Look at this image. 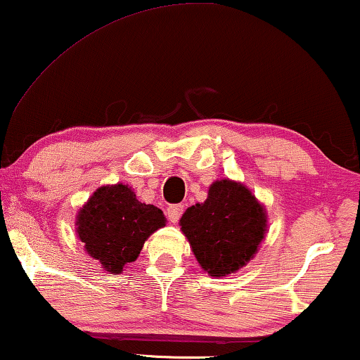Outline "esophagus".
I'll use <instances>...</instances> for the list:
<instances>
[{"mask_svg": "<svg viewBox=\"0 0 360 360\" xmlns=\"http://www.w3.org/2000/svg\"><path fill=\"white\" fill-rule=\"evenodd\" d=\"M181 213H184V205H170L167 208V218H169L170 223H176L180 219Z\"/></svg>", "mask_w": 360, "mask_h": 360, "instance_id": "1", "label": "esophagus"}]
</instances>
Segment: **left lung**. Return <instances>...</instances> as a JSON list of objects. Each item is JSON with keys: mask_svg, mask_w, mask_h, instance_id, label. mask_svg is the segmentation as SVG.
<instances>
[{"mask_svg": "<svg viewBox=\"0 0 360 360\" xmlns=\"http://www.w3.org/2000/svg\"><path fill=\"white\" fill-rule=\"evenodd\" d=\"M180 224L201 267L224 277L254 257L265 234V213L245 186L219 180L205 203L185 211Z\"/></svg>", "mask_w": 360, "mask_h": 360, "instance_id": "8db88e82", "label": "left lung"}]
</instances>
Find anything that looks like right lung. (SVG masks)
Here are the masks:
<instances>
[{
  "mask_svg": "<svg viewBox=\"0 0 360 360\" xmlns=\"http://www.w3.org/2000/svg\"><path fill=\"white\" fill-rule=\"evenodd\" d=\"M77 226L86 252L108 272L120 274L137 259L144 240L165 226V216L157 206L141 203L129 186L117 184L93 193Z\"/></svg>",
  "mask_w": 360,
  "mask_h": 360,
  "instance_id": "add662e5",
  "label": "right lung"
}]
</instances>
